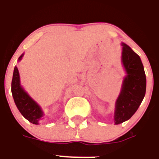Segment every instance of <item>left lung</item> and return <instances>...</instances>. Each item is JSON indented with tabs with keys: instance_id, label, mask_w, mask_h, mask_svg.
<instances>
[{
	"instance_id": "obj_1",
	"label": "left lung",
	"mask_w": 159,
	"mask_h": 159,
	"mask_svg": "<svg viewBox=\"0 0 159 159\" xmlns=\"http://www.w3.org/2000/svg\"><path fill=\"white\" fill-rule=\"evenodd\" d=\"M122 62L127 76L116 102L114 122L120 124L135 114L146 93V74L140 57L129 46L122 43Z\"/></svg>"
}]
</instances>
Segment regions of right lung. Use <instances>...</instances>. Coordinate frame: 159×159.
<instances>
[{"label":"right lung","instance_id":"1","mask_svg":"<svg viewBox=\"0 0 159 159\" xmlns=\"http://www.w3.org/2000/svg\"><path fill=\"white\" fill-rule=\"evenodd\" d=\"M24 54L20 56L18 61H20ZM12 93L14 101L20 112L23 116L33 124H39V121L43 116L42 109L20 85V74L17 67L15 66L12 80Z\"/></svg>","mask_w":159,"mask_h":159}]
</instances>
